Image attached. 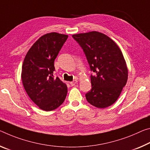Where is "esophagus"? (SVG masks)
Listing matches in <instances>:
<instances>
[{
	"label": "esophagus",
	"mask_w": 150,
	"mask_h": 150,
	"mask_svg": "<svg viewBox=\"0 0 150 150\" xmlns=\"http://www.w3.org/2000/svg\"><path fill=\"white\" fill-rule=\"evenodd\" d=\"M77 81H78L77 79H75V80H73V81L70 82V84H71V86H73V85H75L76 83H77Z\"/></svg>",
	"instance_id": "1"
}]
</instances>
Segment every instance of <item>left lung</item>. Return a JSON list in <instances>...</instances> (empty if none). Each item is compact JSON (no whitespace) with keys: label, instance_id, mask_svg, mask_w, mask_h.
Listing matches in <instances>:
<instances>
[{"label":"left lung","instance_id":"1","mask_svg":"<svg viewBox=\"0 0 150 150\" xmlns=\"http://www.w3.org/2000/svg\"><path fill=\"white\" fill-rule=\"evenodd\" d=\"M72 37L87 57L91 70V89L87 101L97 108H105L117 101L126 85L128 69L122 52L110 37L98 31L79 33Z\"/></svg>","mask_w":150,"mask_h":150}]
</instances>
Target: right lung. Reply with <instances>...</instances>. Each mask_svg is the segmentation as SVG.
Segmentation results:
<instances>
[{"instance_id": "right-lung-1", "label": "right lung", "mask_w": 150, "mask_h": 150, "mask_svg": "<svg viewBox=\"0 0 150 150\" xmlns=\"http://www.w3.org/2000/svg\"><path fill=\"white\" fill-rule=\"evenodd\" d=\"M67 38L61 33H47L32 45L24 59L23 87L30 99L43 111L59 108L67 93V85L53 75L54 59Z\"/></svg>"}]
</instances>
